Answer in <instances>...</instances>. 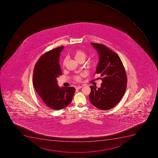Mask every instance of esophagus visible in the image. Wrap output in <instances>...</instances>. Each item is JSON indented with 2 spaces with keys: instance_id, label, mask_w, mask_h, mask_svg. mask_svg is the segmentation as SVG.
Instances as JSON below:
<instances>
[{
  "instance_id": "1",
  "label": "esophagus",
  "mask_w": 158,
  "mask_h": 158,
  "mask_svg": "<svg viewBox=\"0 0 158 158\" xmlns=\"http://www.w3.org/2000/svg\"><path fill=\"white\" fill-rule=\"evenodd\" d=\"M82 85H78V86H77V87H76V89H81V88H82Z\"/></svg>"
}]
</instances>
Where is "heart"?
Segmentation results:
<instances>
[{
  "instance_id": "b5f03b06",
  "label": "heart",
  "mask_w": 158,
  "mask_h": 158,
  "mask_svg": "<svg viewBox=\"0 0 158 158\" xmlns=\"http://www.w3.org/2000/svg\"><path fill=\"white\" fill-rule=\"evenodd\" d=\"M74 58H75V59H76L77 61L79 62L81 60L84 61L85 60V58H86V54L84 51H82V50H77L74 52ZM67 62V58H64L63 60V61H62L63 66L64 67L65 66ZM94 63H95V61L93 60L92 61H91L92 64H94ZM76 79L77 81H79L80 80V77L77 76V77H76Z\"/></svg>"
}]
</instances>
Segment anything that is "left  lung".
<instances>
[{"label":"left lung","instance_id":"left-lung-1","mask_svg":"<svg viewBox=\"0 0 158 158\" xmlns=\"http://www.w3.org/2000/svg\"><path fill=\"white\" fill-rule=\"evenodd\" d=\"M99 54L96 73L101 74L100 88L90 86L89 100L101 110H109L116 105L126 90L127 77L125 69L117 54L102 44L91 43Z\"/></svg>","mask_w":158,"mask_h":158}]
</instances>
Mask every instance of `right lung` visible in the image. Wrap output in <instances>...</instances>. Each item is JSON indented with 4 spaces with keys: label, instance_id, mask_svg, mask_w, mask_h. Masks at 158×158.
<instances>
[{
    "label": "right lung",
    "instance_id": "obj_1",
    "mask_svg": "<svg viewBox=\"0 0 158 158\" xmlns=\"http://www.w3.org/2000/svg\"><path fill=\"white\" fill-rule=\"evenodd\" d=\"M63 48L57 47L44 54L37 61L33 73V85L42 103L53 110L68 106L76 91L73 87L60 88L58 85L57 78L62 74L59 57Z\"/></svg>",
    "mask_w": 158,
    "mask_h": 158
}]
</instances>
